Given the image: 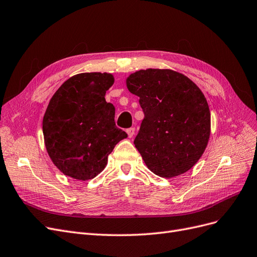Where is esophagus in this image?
<instances>
[{
	"label": "esophagus",
	"mask_w": 257,
	"mask_h": 257,
	"mask_svg": "<svg viewBox=\"0 0 257 257\" xmlns=\"http://www.w3.org/2000/svg\"><path fill=\"white\" fill-rule=\"evenodd\" d=\"M135 132H136V128L135 127H131L129 129H127V135L129 138H132L135 136Z\"/></svg>",
	"instance_id": "34e87169"
}]
</instances>
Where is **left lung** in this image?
<instances>
[{
  "instance_id": "obj_1",
  "label": "left lung",
  "mask_w": 257,
  "mask_h": 257,
  "mask_svg": "<svg viewBox=\"0 0 257 257\" xmlns=\"http://www.w3.org/2000/svg\"><path fill=\"white\" fill-rule=\"evenodd\" d=\"M126 84L140 97L145 114L135 145L146 166L168 179L188 172L211 135V112L201 90L185 75L168 69L137 71Z\"/></svg>"
}]
</instances>
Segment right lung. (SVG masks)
Returning <instances> with one entry per match:
<instances>
[{"label": "right lung", "mask_w": 257, "mask_h": 257, "mask_svg": "<svg viewBox=\"0 0 257 257\" xmlns=\"http://www.w3.org/2000/svg\"><path fill=\"white\" fill-rule=\"evenodd\" d=\"M113 83L110 73H80L51 98L42 121L44 144L63 175L80 181L95 178L115 145L127 138L115 126V108L104 98Z\"/></svg>", "instance_id": "obj_1"}]
</instances>
